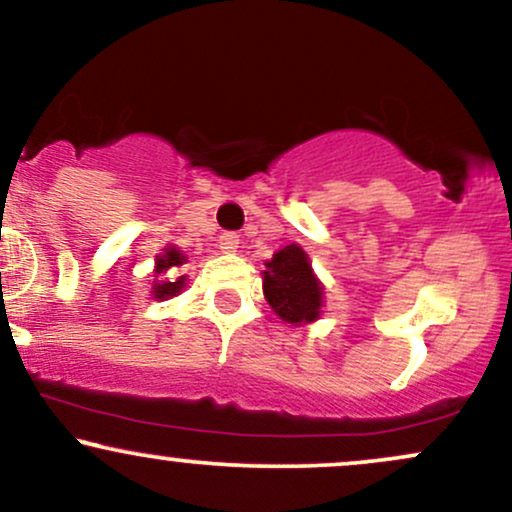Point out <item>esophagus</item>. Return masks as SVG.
Instances as JSON below:
<instances>
[{"label": "esophagus", "instance_id": "esophagus-1", "mask_svg": "<svg viewBox=\"0 0 512 512\" xmlns=\"http://www.w3.org/2000/svg\"><path fill=\"white\" fill-rule=\"evenodd\" d=\"M238 248H240V238L233 231H226L219 238V250L223 255H233V252H238Z\"/></svg>", "mask_w": 512, "mask_h": 512}]
</instances>
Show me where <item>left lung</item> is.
Masks as SVG:
<instances>
[{
  "instance_id": "obj_1",
  "label": "left lung",
  "mask_w": 512,
  "mask_h": 512,
  "mask_svg": "<svg viewBox=\"0 0 512 512\" xmlns=\"http://www.w3.org/2000/svg\"><path fill=\"white\" fill-rule=\"evenodd\" d=\"M262 291L267 303L284 322L305 325L322 313V284L310 267L301 245H286L267 262Z\"/></svg>"
}]
</instances>
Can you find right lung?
Wrapping results in <instances>:
<instances>
[{
  "label": "right lung",
  "instance_id": "right-lung-1",
  "mask_svg": "<svg viewBox=\"0 0 512 512\" xmlns=\"http://www.w3.org/2000/svg\"><path fill=\"white\" fill-rule=\"evenodd\" d=\"M182 264H187V257L170 245L163 255H156V279H154V298L158 301H166V298L178 296L185 289V274H180Z\"/></svg>",
  "mask_w": 512,
  "mask_h": 512
}]
</instances>
